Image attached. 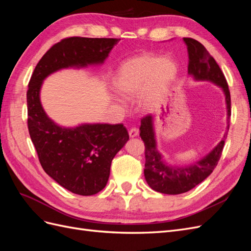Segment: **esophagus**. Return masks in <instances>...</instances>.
Listing matches in <instances>:
<instances>
[{
	"mask_svg": "<svg viewBox=\"0 0 251 251\" xmlns=\"http://www.w3.org/2000/svg\"><path fill=\"white\" fill-rule=\"evenodd\" d=\"M138 134H139V130H138V128H136V127H133V128H131L130 131H128V135H130L131 138L137 137Z\"/></svg>",
	"mask_w": 251,
	"mask_h": 251,
	"instance_id": "obj_1",
	"label": "esophagus"
}]
</instances>
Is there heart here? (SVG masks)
I'll use <instances>...</instances> for the list:
<instances>
[{"label": "heart", "mask_w": 251, "mask_h": 251, "mask_svg": "<svg viewBox=\"0 0 251 251\" xmlns=\"http://www.w3.org/2000/svg\"><path fill=\"white\" fill-rule=\"evenodd\" d=\"M177 74V65L170 57L144 53L121 64L113 77V88L123 98L137 95L143 112L153 110Z\"/></svg>", "instance_id": "heart-1"}]
</instances>
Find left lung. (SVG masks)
<instances>
[{"instance_id": "left-lung-1", "label": "left lung", "mask_w": 251, "mask_h": 251, "mask_svg": "<svg viewBox=\"0 0 251 251\" xmlns=\"http://www.w3.org/2000/svg\"><path fill=\"white\" fill-rule=\"evenodd\" d=\"M188 53V75L197 81H209L222 89L225 96L227 130H229L230 93L223 72L209 52L201 43L189 37H184ZM140 137L146 146V165L144 178L151 189L166 195H179L191 191L200 184L215 170L221 157L223 139L200 160L187 165H172L164 160L163 155L157 149L154 117L148 115L141 120Z\"/></svg>"}]
</instances>
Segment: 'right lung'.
I'll use <instances>...</instances> for the list:
<instances>
[{
  "label": "right lung",
  "instance_id": "1",
  "mask_svg": "<svg viewBox=\"0 0 251 251\" xmlns=\"http://www.w3.org/2000/svg\"><path fill=\"white\" fill-rule=\"evenodd\" d=\"M120 39L69 37L52 46L36 65L27 91L28 130L49 177L73 194L92 196L107 185L113 158L125 147L124 125L54 123L41 102L43 81L63 69L100 66Z\"/></svg>",
  "mask_w": 251,
  "mask_h": 251
}]
</instances>
